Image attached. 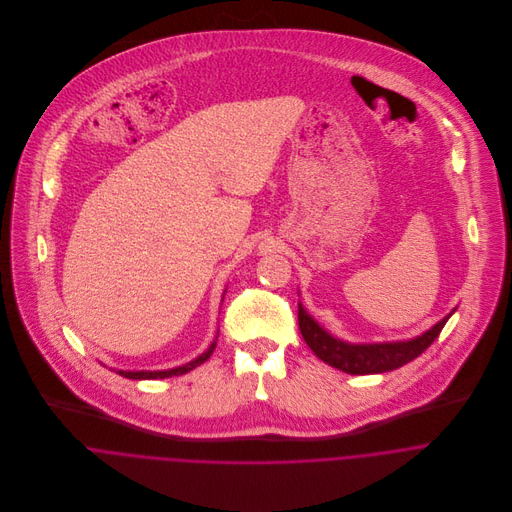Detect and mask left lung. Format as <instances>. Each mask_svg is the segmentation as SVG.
<instances>
[{"label": "left lung", "mask_w": 512, "mask_h": 512, "mask_svg": "<svg viewBox=\"0 0 512 512\" xmlns=\"http://www.w3.org/2000/svg\"><path fill=\"white\" fill-rule=\"evenodd\" d=\"M453 313V311H451ZM445 315L430 331L412 339L398 343H372V345H353L329 335L299 303L297 321L299 331L309 345V349L327 365L335 366L347 374H378L414 361L420 357L436 339L443 325L451 317Z\"/></svg>", "instance_id": "8db88e82"}]
</instances>
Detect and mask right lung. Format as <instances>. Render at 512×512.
I'll return each mask as SVG.
<instances>
[{"label":"right lung","instance_id":"right-lung-1","mask_svg":"<svg viewBox=\"0 0 512 512\" xmlns=\"http://www.w3.org/2000/svg\"><path fill=\"white\" fill-rule=\"evenodd\" d=\"M215 347H217V343H213L201 357H197L195 361H191V363H187V365L183 366H175V368H169V370H138V372H132V370H118V374L120 376H124V378H132V380H149V378H169V376H179V374H185V372H189V370H193L195 366L203 365L211 355H213V351H215Z\"/></svg>","mask_w":512,"mask_h":512}]
</instances>
